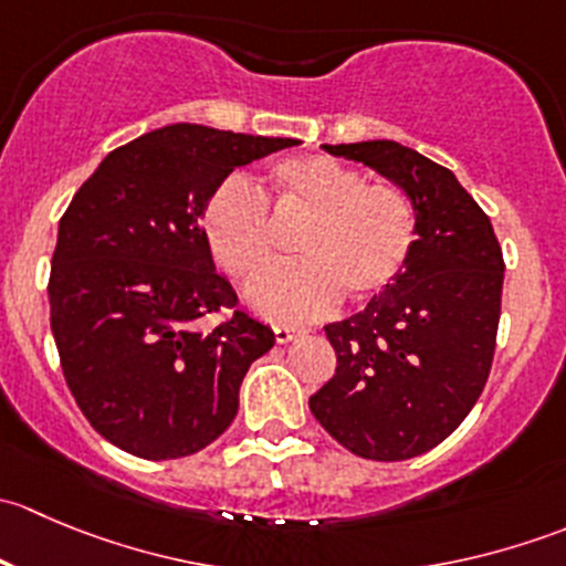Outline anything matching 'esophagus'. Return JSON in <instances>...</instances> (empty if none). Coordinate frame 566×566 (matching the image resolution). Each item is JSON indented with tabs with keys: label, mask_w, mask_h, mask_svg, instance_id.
<instances>
[{
	"label": "esophagus",
	"mask_w": 566,
	"mask_h": 566,
	"mask_svg": "<svg viewBox=\"0 0 566 566\" xmlns=\"http://www.w3.org/2000/svg\"><path fill=\"white\" fill-rule=\"evenodd\" d=\"M298 334H301V331L293 328V325H273V339H276L279 345H284V342L295 339V336H298Z\"/></svg>",
	"instance_id": "34e87169"
}]
</instances>
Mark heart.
Masks as SVG:
<instances>
[{
    "mask_svg": "<svg viewBox=\"0 0 566 566\" xmlns=\"http://www.w3.org/2000/svg\"><path fill=\"white\" fill-rule=\"evenodd\" d=\"M303 223L293 266L261 275L275 261V228ZM202 232L216 265L235 282H251L247 301L256 315L304 323L336 306L342 293L369 301L405 273L416 249V210L389 182H369L361 169L331 156H290L268 172V199L243 177L210 193Z\"/></svg>",
    "mask_w": 566,
    "mask_h": 566,
    "instance_id": "obj_1",
    "label": "heart"
}]
</instances>
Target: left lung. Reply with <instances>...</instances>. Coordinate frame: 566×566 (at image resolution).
<instances>
[{
	"label": "left lung",
	"instance_id": "8db88e82",
	"mask_svg": "<svg viewBox=\"0 0 566 566\" xmlns=\"http://www.w3.org/2000/svg\"><path fill=\"white\" fill-rule=\"evenodd\" d=\"M323 147L397 182L419 238L386 293L325 325L336 373L310 408L358 458H419L458 430L488 384L504 254L488 213L441 164L389 139Z\"/></svg>",
	"mask_w": 566,
	"mask_h": 566
}]
</instances>
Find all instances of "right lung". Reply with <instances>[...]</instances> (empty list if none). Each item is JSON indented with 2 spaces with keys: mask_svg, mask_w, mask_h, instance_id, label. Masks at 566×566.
<instances>
[{
  "mask_svg": "<svg viewBox=\"0 0 566 566\" xmlns=\"http://www.w3.org/2000/svg\"><path fill=\"white\" fill-rule=\"evenodd\" d=\"M293 145L167 125L108 153L67 205L51 256V331L73 399L123 452L188 458L235 419L251 361L276 339L216 273L202 210L232 169ZM224 308L233 315L213 332L196 328Z\"/></svg>",
  "mask_w": 566,
  "mask_h": 566,
  "instance_id": "add662e5",
  "label": "right lung"
}]
</instances>
